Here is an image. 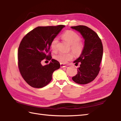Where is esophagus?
I'll return each instance as SVG.
<instances>
[{
  "instance_id": "obj_1",
  "label": "esophagus",
  "mask_w": 121,
  "mask_h": 121,
  "mask_svg": "<svg viewBox=\"0 0 121 121\" xmlns=\"http://www.w3.org/2000/svg\"><path fill=\"white\" fill-rule=\"evenodd\" d=\"M60 66H61V68H63V67H66L67 65H66L65 64H64L61 63V64H60Z\"/></svg>"
}]
</instances>
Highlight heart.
I'll return each mask as SVG.
<instances>
[{"label": "heart", "instance_id": "obj_1", "mask_svg": "<svg viewBox=\"0 0 121 121\" xmlns=\"http://www.w3.org/2000/svg\"><path fill=\"white\" fill-rule=\"evenodd\" d=\"M61 37L67 43L71 45V49L76 53L80 52L83 49V44L79 41V36L73 31L69 30L63 33ZM59 39L57 37L55 38L50 43V47L52 51L56 52L58 49ZM56 60L62 63H66L67 61L73 58V55L71 53H65L60 52L55 55Z\"/></svg>", "mask_w": 121, "mask_h": 121}]
</instances>
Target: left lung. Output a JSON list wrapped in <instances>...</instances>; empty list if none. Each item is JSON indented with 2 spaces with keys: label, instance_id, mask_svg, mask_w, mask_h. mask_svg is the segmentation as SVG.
I'll use <instances>...</instances> for the list:
<instances>
[{
  "label": "left lung",
  "instance_id": "8db88e82",
  "mask_svg": "<svg viewBox=\"0 0 121 121\" xmlns=\"http://www.w3.org/2000/svg\"><path fill=\"white\" fill-rule=\"evenodd\" d=\"M71 28L79 32L85 40L80 56L74 61L75 64L79 63L80 66L72 79L76 83L85 85L92 81L99 74L103 58V44L97 33L89 27L79 25Z\"/></svg>",
  "mask_w": 121,
  "mask_h": 121
}]
</instances>
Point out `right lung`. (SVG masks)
Wrapping results in <instances>:
<instances>
[{
	"label": "right lung",
	"instance_id": "right-lung-1",
	"mask_svg": "<svg viewBox=\"0 0 121 121\" xmlns=\"http://www.w3.org/2000/svg\"><path fill=\"white\" fill-rule=\"evenodd\" d=\"M64 27L39 26L25 35L18 49V65L24 79L31 86L41 88L46 86L52 79V73L60 68L59 62L52 59L49 52L50 43ZM45 58L50 60L44 66L41 62Z\"/></svg>",
	"mask_w": 121,
	"mask_h": 121
}]
</instances>
